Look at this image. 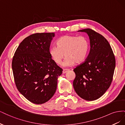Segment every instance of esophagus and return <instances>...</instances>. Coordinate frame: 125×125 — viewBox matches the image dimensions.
Returning a JSON list of instances; mask_svg holds the SVG:
<instances>
[{"label": "esophagus", "mask_w": 125, "mask_h": 125, "mask_svg": "<svg viewBox=\"0 0 125 125\" xmlns=\"http://www.w3.org/2000/svg\"><path fill=\"white\" fill-rule=\"evenodd\" d=\"M69 71V69H63V71H62V73L63 74H65L66 73L67 71Z\"/></svg>", "instance_id": "obj_1"}]
</instances>
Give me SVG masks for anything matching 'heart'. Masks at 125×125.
<instances>
[{"label":"heart","mask_w":125,"mask_h":125,"mask_svg":"<svg viewBox=\"0 0 125 125\" xmlns=\"http://www.w3.org/2000/svg\"><path fill=\"white\" fill-rule=\"evenodd\" d=\"M57 46H52L50 50L52 59L57 64H60L66 56L63 65L69 67L83 62L88 56L89 43L84 36L65 35L57 41Z\"/></svg>","instance_id":"heart-1"}]
</instances>
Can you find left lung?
I'll return each instance as SVG.
<instances>
[{
	"mask_svg": "<svg viewBox=\"0 0 125 125\" xmlns=\"http://www.w3.org/2000/svg\"><path fill=\"white\" fill-rule=\"evenodd\" d=\"M85 32L90 39V50L85 61L73 70V86L82 99L94 101L101 97L110 86L115 68V58L112 48L104 36L90 29Z\"/></svg>",
	"mask_w": 125,
	"mask_h": 125,
	"instance_id": "left-lung-1",
	"label": "left lung"
}]
</instances>
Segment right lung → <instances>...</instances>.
Here are the masks:
<instances>
[{"instance_id":"obj_1","label":"right lung","mask_w":125,"mask_h":125,"mask_svg":"<svg viewBox=\"0 0 125 125\" xmlns=\"http://www.w3.org/2000/svg\"><path fill=\"white\" fill-rule=\"evenodd\" d=\"M54 33H35L26 37L19 45L12 62L16 85L19 91L33 103L42 104L54 95L58 77L62 69L50 54Z\"/></svg>"}]
</instances>
